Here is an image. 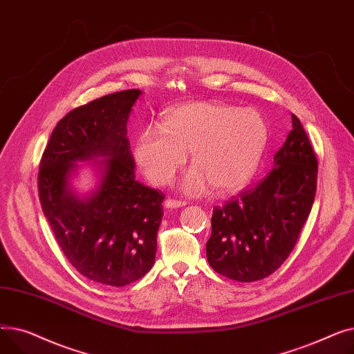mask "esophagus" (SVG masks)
Segmentation results:
<instances>
[{
  "mask_svg": "<svg viewBox=\"0 0 354 354\" xmlns=\"http://www.w3.org/2000/svg\"><path fill=\"white\" fill-rule=\"evenodd\" d=\"M163 205H165L166 209H172V208L185 207V205H187V202H185V201H178V199H166Z\"/></svg>",
  "mask_w": 354,
  "mask_h": 354,
  "instance_id": "34e87169",
  "label": "esophagus"
}]
</instances>
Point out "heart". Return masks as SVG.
<instances>
[{
	"label": "heart",
	"instance_id": "b5f03b06",
	"mask_svg": "<svg viewBox=\"0 0 354 354\" xmlns=\"http://www.w3.org/2000/svg\"><path fill=\"white\" fill-rule=\"evenodd\" d=\"M261 113L216 102H192L167 111L163 124L146 126L135 142V159L146 178L166 185L188 160L194 166L180 189L202 195L244 188L255 175L268 145Z\"/></svg>",
	"mask_w": 354,
	"mask_h": 354
}]
</instances>
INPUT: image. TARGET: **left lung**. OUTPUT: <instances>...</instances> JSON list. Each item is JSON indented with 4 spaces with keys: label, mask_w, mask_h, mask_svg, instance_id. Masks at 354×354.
I'll list each match as a JSON object with an SVG mask.
<instances>
[{
    "label": "left lung",
    "mask_w": 354,
    "mask_h": 354,
    "mask_svg": "<svg viewBox=\"0 0 354 354\" xmlns=\"http://www.w3.org/2000/svg\"><path fill=\"white\" fill-rule=\"evenodd\" d=\"M292 130L274 156L272 171L257 187L215 207L207 243L209 266L221 275L252 283L288 258L310 215L317 188V158L306 130Z\"/></svg>",
    "instance_id": "left-lung-1"
}]
</instances>
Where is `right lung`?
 Instances as JSON below:
<instances>
[{
  "label": "right lung",
  "mask_w": 354,
  "mask_h": 354,
  "mask_svg": "<svg viewBox=\"0 0 354 354\" xmlns=\"http://www.w3.org/2000/svg\"><path fill=\"white\" fill-rule=\"evenodd\" d=\"M142 95L123 90L74 109L54 127L39 171L43 212L63 254L82 275L104 286L135 283L152 268L163 194L136 180L127 120ZM101 172L80 197L69 188L77 161Z\"/></svg>",
  "instance_id": "add662e5"
}]
</instances>
